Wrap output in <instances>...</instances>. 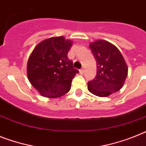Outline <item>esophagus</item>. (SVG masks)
Returning <instances> with one entry per match:
<instances>
[{
  "label": "esophagus",
  "mask_w": 146,
  "mask_h": 146,
  "mask_svg": "<svg viewBox=\"0 0 146 146\" xmlns=\"http://www.w3.org/2000/svg\"><path fill=\"white\" fill-rule=\"evenodd\" d=\"M79 73H80L81 75H83L84 73V68H82V69H81L80 70H79Z\"/></svg>",
  "instance_id": "1"
}]
</instances>
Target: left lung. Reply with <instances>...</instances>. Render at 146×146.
<instances>
[{
	"label": "left lung",
	"instance_id": "obj_1",
	"mask_svg": "<svg viewBox=\"0 0 146 146\" xmlns=\"http://www.w3.org/2000/svg\"><path fill=\"white\" fill-rule=\"evenodd\" d=\"M96 61V78L88 83V90L95 96L107 97L119 90L128 76V66L117 46L105 40L90 44Z\"/></svg>",
	"mask_w": 146,
	"mask_h": 146
}]
</instances>
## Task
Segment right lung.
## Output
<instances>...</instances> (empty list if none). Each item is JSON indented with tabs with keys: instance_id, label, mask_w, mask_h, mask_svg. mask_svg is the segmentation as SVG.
<instances>
[{
	"instance_id": "add662e5",
	"label": "right lung",
	"mask_w": 146,
	"mask_h": 146,
	"mask_svg": "<svg viewBox=\"0 0 146 146\" xmlns=\"http://www.w3.org/2000/svg\"><path fill=\"white\" fill-rule=\"evenodd\" d=\"M73 41L63 36L38 43L28 58L27 73L30 84L41 96L58 98L70 90L72 79L79 73L67 52Z\"/></svg>"
}]
</instances>
